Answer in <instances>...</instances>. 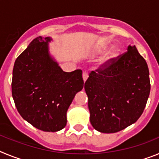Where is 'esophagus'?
<instances>
[{
	"label": "esophagus",
	"instance_id": "esophagus-1",
	"mask_svg": "<svg viewBox=\"0 0 159 159\" xmlns=\"http://www.w3.org/2000/svg\"><path fill=\"white\" fill-rule=\"evenodd\" d=\"M88 78V71H83V79H84V81L85 82V81L87 80V79Z\"/></svg>",
	"mask_w": 159,
	"mask_h": 159
}]
</instances>
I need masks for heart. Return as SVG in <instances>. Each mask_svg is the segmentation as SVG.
Wrapping results in <instances>:
<instances>
[{"instance_id":"b5f03b06","label":"heart","mask_w":159,"mask_h":159,"mask_svg":"<svg viewBox=\"0 0 159 159\" xmlns=\"http://www.w3.org/2000/svg\"><path fill=\"white\" fill-rule=\"evenodd\" d=\"M119 52H120V50H119V48H113L106 55H104L102 57V59H101V63L102 64H105V63L110 61L111 60H113V59L116 58L119 55Z\"/></svg>"}]
</instances>
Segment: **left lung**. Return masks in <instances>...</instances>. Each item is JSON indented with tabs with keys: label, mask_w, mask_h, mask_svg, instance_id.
<instances>
[{
	"label": "left lung",
	"mask_w": 159,
	"mask_h": 159,
	"mask_svg": "<svg viewBox=\"0 0 159 159\" xmlns=\"http://www.w3.org/2000/svg\"><path fill=\"white\" fill-rule=\"evenodd\" d=\"M84 88L90 122L102 133H116L135 123L143 114L151 82L145 59L135 46L89 73Z\"/></svg>",
	"instance_id": "8db88e82"
}]
</instances>
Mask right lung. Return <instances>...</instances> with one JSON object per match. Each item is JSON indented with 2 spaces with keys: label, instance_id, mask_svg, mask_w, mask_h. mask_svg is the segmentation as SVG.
Here are the masks:
<instances>
[{
  "label": "right lung",
  "instance_id": "add662e5",
  "mask_svg": "<svg viewBox=\"0 0 159 159\" xmlns=\"http://www.w3.org/2000/svg\"><path fill=\"white\" fill-rule=\"evenodd\" d=\"M52 39L36 37L16 58L12 94L24 119L43 131H58L67 124V111L84 88L82 71L65 72L49 56Z\"/></svg>",
  "mask_w": 159,
  "mask_h": 159
}]
</instances>
